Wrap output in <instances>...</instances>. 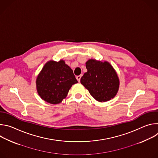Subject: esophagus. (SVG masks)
Masks as SVG:
<instances>
[{
  "label": "esophagus",
  "mask_w": 158,
  "mask_h": 158,
  "mask_svg": "<svg viewBox=\"0 0 158 158\" xmlns=\"http://www.w3.org/2000/svg\"><path fill=\"white\" fill-rule=\"evenodd\" d=\"M81 77H82V76H81V75H80V76H77L76 77V79H77V80L78 81V82H80Z\"/></svg>",
  "instance_id": "34e87169"
}]
</instances>
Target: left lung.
Here are the masks:
<instances>
[{
    "label": "left lung",
    "instance_id": "left-lung-1",
    "mask_svg": "<svg viewBox=\"0 0 158 158\" xmlns=\"http://www.w3.org/2000/svg\"><path fill=\"white\" fill-rule=\"evenodd\" d=\"M87 73L81 79V83L96 100L106 102L114 98L119 87L116 72L107 61L89 59L85 63Z\"/></svg>",
    "mask_w": 158,
    "mask_h": 158
}]
</instances>
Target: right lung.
I'll return each mask as SVG.
<instances>
[{"label": "right lung", "instance_id": "right-lung-1", "mask_svg": "<svg viewBox=\"0 0 158 158\" xmlns=\"http://www.w3.org/2000/svg\"><path fill=\"white\" fill-rule=\"evenodd\" d=\"M77 81L71 67L64 60H50L43 67L36 79L37 91L45 101L57 104L67 96Z\"/></svg>", "mask_w": 158, "mask_h": 158}]
</instances>
